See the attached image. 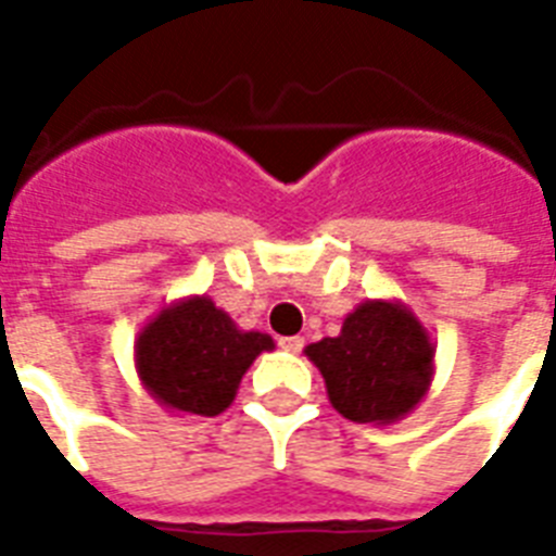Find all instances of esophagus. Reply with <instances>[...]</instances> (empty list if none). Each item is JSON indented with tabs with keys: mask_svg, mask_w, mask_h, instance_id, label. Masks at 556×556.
Masks as SVG:
<instances>
[{
	"mask_svg": "<svg viewBox=\"0 0 556 556\" xmlns=\"http://www.w3.org/2000/svg\"><path fill=\"white\" fill-rule=\"evenodd\" d=\"M305 346L303 338H279V349H286L288 355H300Z\"/></svg>",
	"mask_w": 556,
	"mask_h": 556,
	"instance_id": "esophagus-1",
	"label": "esophagus"
}]
</instances>
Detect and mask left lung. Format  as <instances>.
Segmentation results:
<instances>
[{
	"mask_svg": "<svg viewBox=\"0 0 556 556\" xmlns=\"http://www.w3.org/2000/svg\"><path fill=\"white\" fill-rule=\"evenodd\" d=\"M331 406L357 424H395L421 404L435 375V343L401 300H366L338 338L305 346Z\"/></svg>",
	"mask_w": 556,
	"mask_h": 556,
	"instance_id": "obj_1",
	"label": "left lung"
}]
</instances>
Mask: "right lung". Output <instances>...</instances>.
Returning a JSON list of instances; mask_svg holds the SVG:
<instances>
[{"instance_id":"1","label":"right lung","mask_w":556,"mask_h":556,"mask_svg":"<svg viewBox=\"0 0 556 556\" xmlns=\"http://www.w3.org/2000/svg\"><path fill=\"white\" fill-rule=\"evenodd\" d=\"M270 349V334L239 329L207 294H192L143 323L135 371L167 413L218 415L233 404L244 371Z\"/></svg>"}]
</instances>
